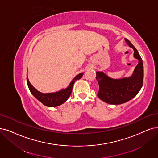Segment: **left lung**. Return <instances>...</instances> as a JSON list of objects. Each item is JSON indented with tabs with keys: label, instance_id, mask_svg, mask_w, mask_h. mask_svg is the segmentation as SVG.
<instances>
[{
	"label": "left lung",
	"instance_id": "1",
	"mask_svg": "<svg viewBox=\"0 0 158 158\" xmlns=\"http://www.w3.org/2000/svg\"><path fill=\"white\" fill-rule=\"evenodd\" d=\"M127 44L134 51L133 56L139 63L130 77L119 79H112L103 72H96V79L100 90L98 96L109 104L119 105L126 103L135 97L141 90L143 84V63L137 49L127 39Z\"/></svg>",
	"mask_w": 158,
	"mask_h": 158
}]
</instances>
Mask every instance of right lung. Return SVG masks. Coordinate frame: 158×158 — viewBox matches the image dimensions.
I'll return each mask as SVG.
<instances>
[{
	"mask_svg": "<svg viewBox=\"0 0 158 158\" xmlns=\"http://www.w3.org/2000/svg\"><path fill=\"white\" fill-rule=\"evenodd\" d=\"M83 75V73H81L76 76L73 79V80L71 81V83H69V86L66 89H62L61 90L58 92L46 93V94L40 92L34 88V87L31 84V83L29 82V80L27 77V81L29 90H30L32 94L38 100H39L41 103H42L44 106L47 107H55L58 106H60V105L64 103L68 100L70 95H71L73 84L75 82V81L81 79Z\"/></svg>",
	"mask_w": 158,
	"mask_h": 158,
	"instance_id": "add662e5",
	"label": "right lung"
}]
</instances>
